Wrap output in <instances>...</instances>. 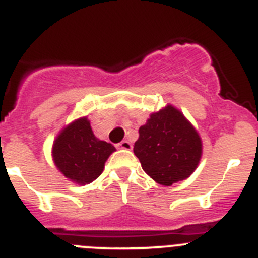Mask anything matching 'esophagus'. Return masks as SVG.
I'll return each mask as SVG.
<instances>
[{
	"label": "esophagus",
	"mask_w": 258,
	"mask_h": 258,
	"mask_svg": "<svg viewBox=\"0 0 258 258\" xmlns=\"http://www.w3.org/2000/svg\"><path fill=\"white\" fill-rule=\"evenodd\" d=\"M117 146H118V149H124V150H131V148H132L131 143H130L128 140L120 141Z\"/></svg>",
	"instance_id": "esophagus-1"
}]
</instances>
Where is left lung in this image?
Returning a JSON list of instances; mask_svg holds the SVG:
<instances>
[{
  "instance_id": "left-lung-1",
  "label": "left lung",
  "mask_w": 258,
  "mask_h": 258,
  "mask_svg": "<svg viewBox=\"0 0 258 258\" xmlns=\"http://www.w3.org/2000/svg\"><path fill=\"white\" fill-rule=\"evenodd\" d=\"M134 153L153 180L171 186L196 171L202 157V140L185 115L167 105L150 114L139 128Z\"/></svg>"
}]
</instances>
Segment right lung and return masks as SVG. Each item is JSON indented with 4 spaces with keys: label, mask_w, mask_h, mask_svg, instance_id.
Masks as SVG:
<instances>
[{
    "label": "right lung",
    "mask_w": 258,
    "mask_h": 258,
    "mask_svg": "<svg viewBox=\"0 0 258 258\" xmlns=\"http://www.w3.org/2000/svg\"><path fill=\"white\" fill-rule=\"evenodd\" d=\"M115 152L112 144L92 132L87 117L72 122L60 131L52 146V158L60 172L76 184H90L101 175L106 159Z\"/></svg>",
    "instance_id": "right-lung-1"
}]
</instances>
